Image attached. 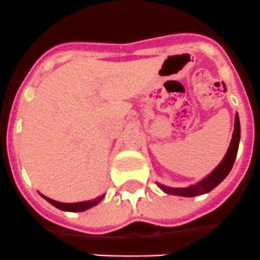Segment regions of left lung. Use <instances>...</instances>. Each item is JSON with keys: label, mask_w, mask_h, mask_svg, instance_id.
Masks as SVG:
<instances>
[{"label": "left lung", "mask_w": 260, "mask_h": 260, "mask_svg": "<svg viewBox=\"0 0 260 260\" xmlns=\"http://www.w3.org/2000/svg\"><path fill=\"white\" fill-rule=\"evenodd\" d=\"M240 119L238 115L236 114L235 116V131H233L232 141L229 145V149L226 151L225 156L220 162V165L217 166L209 176L203 179L202 181H200L196 185H190L188 188H168V186L162 185V184H158L159 188L165 190L167 194H175V196H181V197H196V196H200V194H205L211 191L215 186H217L228 176V174L231 172L233 167V163L236 160V156H237L238 151V144H240Z\"/></svg>", "instance_id": "1"}]
</instances>
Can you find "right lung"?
<instances>
[{
	"label": "right lung",
	"instance_id": "obj_1",
	"mask_svg": "<svg viewBox=\"0 0 260 260\" xmlns=\"http://www.w3.org/2000/svg\"><path fill=\"white\" fill-rule=\"evenodd\" d=\"M43 197L45 198L49 203H51L53 206H55L57 209L63 210V211L79 212V211H84V210L90 209V207H93V206L97 205L98 202H101L102 198H104V196H102V197L95 198V200L85 201V202H79V203H60V202H57V201H54V200H50V198L45 197V196H43Z\"/></svg>",
	"mask_w": 260,
	"mask_h": 260
}]
</instances>
